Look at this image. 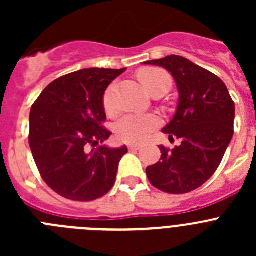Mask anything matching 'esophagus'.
<instances>
[{
  "mask_svg": "<svg viewBox=\"0 0 256 256\" xmlns=\"http://www.w3.org/2000/svg\"><path fill=\"white\" fill-rule=\"evenodd\" d=\"M128 148H130V151H136V150H140V148H141V146H140V144H128Z\"/></svg>",
  "mask_w": 256,
  "mask_h": 256,
  "instance_id": "esophagus-1",
  "label": "esophagus"
}]
</instances>
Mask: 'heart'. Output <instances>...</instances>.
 <instances>
[{"mask_svg":"<svg viewBox=\"0 0 256 256\" xmlns=\"http://www.w3.org/2000/svg\"><path fill=\"white\" fill-rule=\"evenodd\" d=\"M140 79L142 84L148 92L162 82L170 83V78L164 70L148 68L140 72ZM104 108L108 114H114L116 112V97H115V86L112 84L106 88L104 94ZM162 119L156 114H138L130 112L126 114L115 123V133L118 138L130 144H141L150 137L151 133L160 126Z\"/></svg>","mask_w":256,"mask_h":256,"instance_id":"b5f03b06","label":"heart"}]
</instances>
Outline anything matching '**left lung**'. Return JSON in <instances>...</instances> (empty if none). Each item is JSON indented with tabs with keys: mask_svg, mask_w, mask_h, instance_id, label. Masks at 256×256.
Here are the masks:
<instances>
[{
	"mask_svg": "<svg viewBox=\"0 0 256 256\" xmlns=\"http://www.w3.org/2000/svg\"><path fill=\"white\" fill-rule=\"evenodd\" d=\"M144 64L166 69L177 84L176 114L162 132L180 138L173 150L160 146L162 158L146 168L154 187L187 194L216 173L234 137V102L222 79L182 56L170 55Z\"/></svg>",
	"mask_w": 256,
	"mask_h": 256,
	"instance_id": "8db88e82",
	"label": "left lung"
}]
</instances>
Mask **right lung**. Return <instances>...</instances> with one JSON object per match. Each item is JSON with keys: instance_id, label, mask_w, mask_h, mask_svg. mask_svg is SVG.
Wrapping results in <instances>:
<instances>
[{"instance_id": "right-lung-1", "label": "right lung", "mask_w": 256, "mask_h": 256, "mask_svg": "<svg viewBox=\"0 0 256 256\" xmlns=\"http://www.w3.org/2000/svg\"><path fill=\"white\" fill-rule=\"evenodd\" d=\"M123 69H82L44 88L29 115V146L47 186L69 200L92 201L112 188L126 146L112 148L104 94ZM90 146L97 149L88 150Z\"/></svg>"}]
</instances>
